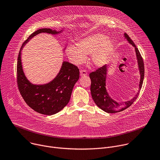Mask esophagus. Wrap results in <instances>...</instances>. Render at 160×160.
Segmentation results:
<instances>
[{
    "label": "esophagus",
    "mask_w": 160,
    "mask_h": 160,
    "mask_svg": "<svg viewBox=\"0 0 160 160\" xmlns=\"http://www.w3.org/2000/svg\"><path fill=\"white\" fill-rule=\"evenodd\" d=\"M80 75H81V76H87L88 72H87V71H86V70H84V69H81V70L80 71Z\"/></svg>",
    "instance_id": "obj_1"
}]
</instances>
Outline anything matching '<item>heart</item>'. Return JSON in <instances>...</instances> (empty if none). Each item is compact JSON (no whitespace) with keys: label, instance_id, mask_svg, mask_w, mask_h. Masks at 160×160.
I'll use <instances>...</instances> for the list:
<instances>
[{"label":"heart","instance_id":"obj_1","mask_svg":"<svg viewBox=\"0 0 160 160\" xmlns=\"http://www.w3.org/2000/svg\"><path fill=\"white\" fill-rule=\"evenodd\" d=\"M76 45H70L67 53L75 64L85 62L88 55H91L92 64L101 67L107 63L113 50V44L103 34H94L81 40Z\"/></svg>","mask_w":160,"mask_h":160}]
</instances>
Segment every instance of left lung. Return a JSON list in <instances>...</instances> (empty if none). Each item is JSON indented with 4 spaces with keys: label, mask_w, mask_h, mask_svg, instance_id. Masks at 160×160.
I'll return each mask as SVG.
<instances>
[{
    "label": "left lung",
    "mask_w": 160,
    "mask_h": 160,
    "mask_svg": "<svg viewBox=\"0 0 160 160\" xmlns=\"http://www.w3.org/2000/svg\"><path fill=\"white\" fill-rule=\"evenodd\" d=\"M124 35L128 42L135 47L139 71L141 74L139 89L135 97L131 100L122 103H118L110 97L105 88V81L107 78V69L106 65L99 68L95 71L92 72L89 74V78L91 81L90 90L92 98L94 103L100 108H101L105 112L110 113H114L122 112L127 109V108H129L136 101L139 94V91L142 88L144 77V65L142 57L138 48L136 47V45L131 39L127 33H125Z\"/></svg>",
    "instance_id": "left-lung-1"
}]
</instances>
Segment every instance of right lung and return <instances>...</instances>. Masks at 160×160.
Instances as JSON below:
<instances>
[{
    "label": "right lung",
    "instance_id": "1",
    "mask_svg": "<svg viewBox=\"0 0 160 160\" xmlns=\"http://www.w3.org/2000/svg\"><path fill=\"white\" fill-rule=\"evenodd\" d=\"M40 33L57 34L58 32L48 28L39 29L22 43L18 57L17 84L22 98L30 108L41 114L51 115L62 110L69 103L74 86L79 78V69L72 63L63 62L59 73L50 82L44 85L29 82L22 71L21 51L31 38Z\"/></svg>",
    "mask_w": 160,
    "mask_h": 160
}]
</instances>
